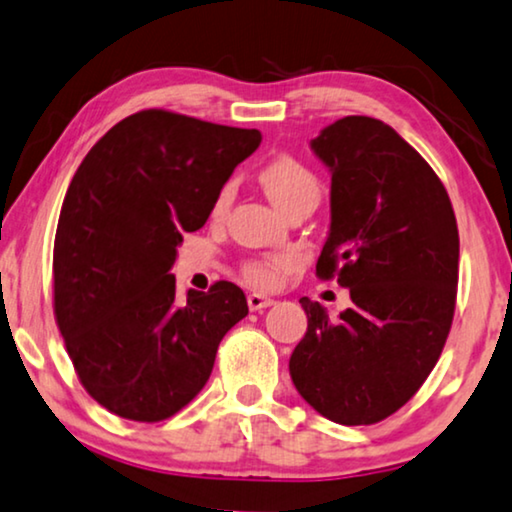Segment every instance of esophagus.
Here are the masks:
<instances>
[{
	"instance_id": "1",
	"label": "esophagus",
	"mask_w": 512,
	"mask_h": 512,
	"mask_svg": "<svg viewBox=\"0 0 512 512\" xmlns=\"http://www.w3.org/2000/svg\"><path fill=\"white\" fill-rule=\"evenodd\" d=\"M271 304H273V299L266 297V294H262V292L248 294V306H250V311H262V308H269Z\"/></svg>"
}]
</instances>
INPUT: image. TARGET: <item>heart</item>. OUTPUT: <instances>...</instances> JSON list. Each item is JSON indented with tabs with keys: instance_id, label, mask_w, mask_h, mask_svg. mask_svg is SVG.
<instances>
[{
	"instance_id": "obj_1",
	"label": "heart",
	"mask_w": 512,
	"mask_h": 512,
	"mask_svg": "<svg viewBox=\"0 0 512 512\" xmlns=\"http://www.w3.org/2000/svg\"><path fill=\"white\" fill-rule=\"evenodd\" d=\"M259 183H262L266 197L280 211L299 199H320V181L304 162H299L292 155H278L271 162H266V167L259 171ZM229 197H232V185H225L218 194L215 208L227 206ZM285 264L287 262H262V259H253V262L243 264L241 271L250 285L273 287L278 285L280 269Z\"/></svg>"
}]
</instances>
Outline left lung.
<instances>
[{"instance_id": "1", "label": "left lung", "mask_w": 512, "mask_h": 512, "mask_svg": "<svg viewBox=\"0 0 512 512\" xmlns=\"http://www.w3.org/2000/svg\"><path fill=\"white\" fill-rule=\"evenodd\" d=\"M331 174L320 278L348 287L329 318L301 297L308 329L290 357L297 392L327 420L397 413L441 357L455 315L459 232L434 169L383 120L348 115L311 141Z\"/></svg>"}]
</instances>
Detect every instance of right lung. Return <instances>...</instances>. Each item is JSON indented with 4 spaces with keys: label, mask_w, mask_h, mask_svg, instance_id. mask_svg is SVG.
I'll use <instances>...</instances> for the list:
<instances>
[{
    "label": "right lung",
    "mask_w": 512,
    "mask_h": 512,
    "mask_svg": "<svg viewBox=\"0 0 512 512\" xmlns=\"http://www.w3.org/2000/svg\"><path fill=\"white\" fill-rule=\"evenodd\" d=\"M259 143L257 129L148 109L113 125L71 178L55 232V320L83 387L118 417L176 415L248 315L227 280L176 299L169 269L183 232L204 227Z\"/></svg>",
    "instance_id": "add662e5"
}]
</instances>
